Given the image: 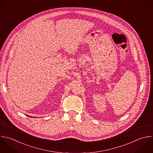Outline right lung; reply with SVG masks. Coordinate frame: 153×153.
I'll return each instance as SVG.
<instances>
[{"instance_id": "add662e5", "label": "right lung", "mask_w": 153, "mask_h": 153, "mask_svg": "<svg viewBox=\"0 0 153 153\" xmlns=\"http://www.w3.org/2000/svg\"><path fill=\"white\" fill-rule=\"evenodd\" d=\"M29 117H30V116H29Z\"/></svg>"}]
</instances>
